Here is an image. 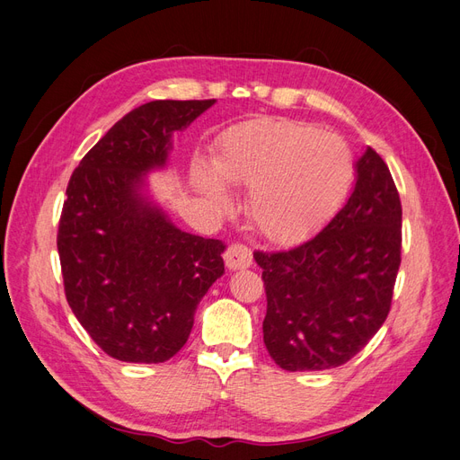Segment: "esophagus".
<instances>
[{"label":"esophagus","instance_id":"obj_1","mask_svg":"<svg viewBox=\"0 0 460 460\" xmlns=\"http://www.w3.org/2000/svg\"><path fill=\"white\" fill-rule=\"evenodd\" d=\"M225 262L228 270L249 269L252 267V252L243 243H232L225 253Z\"/></svg>","mask_w":460,"mask_h":460}]
</instances>
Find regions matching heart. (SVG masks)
Segmentation results:
<instances>
[{
	"label": "heart",
	"instance_id": "heart-1",
	"mask_svg": "<svg viewBox=\"0 0 460 460\" xmlns=\"http://www.w3.org/2000/svg\"><path fill=\"white\" fill-rule=\"evenodd\" d=\"M211 171L193 169V186L218 213L232 208L230 188L249 190L247 213L276 243L309 238L336 215L355 180V157L343 137L309 122L264 117L220 137Z\"/></svg>",
	"mask_w": 460,
	"mask_h": 460
}]
</instances>
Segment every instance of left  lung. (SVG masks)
I'll return each mask as SVG.
<instances>
[{
  "label": "left lung",
  "instance_id": "obj_1",
  "mask_svg": "<svg viewBox=\"0 0 460 460\" xmlns=\"http://www.w3.org/2000/svg\"><path fill=\"white\" fill-rule=\"evenodd\" d=\"M349 199L314 238L253 257L262 269V340L289 372L336 368L380 330L401 264V201L384 159L367 147Z\"/></svg>",
  "mask_w": 460,
  "mask_h": 460
}]
</instances>
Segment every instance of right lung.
I'll return each instance as SVG.
<instances>
[{
	"label": "right lung",
	"instance_id": "add662e5",
	"mask_svg": "<svg viewBox=\"0 0 460 460\" xmlns=\"http://www.w3.org/2000/svg\"><path fill=\"white\" fill-rule=\"evenodd\" d=\"M213 105L163 100L130 111L68 182L58 234L66 301L90 338L124 363L174 357L225 274L226 245L180 230L147 182L166 169L172 136Z\"/></svg>",
	"mask_w": 460,
	"mask_h": 460
}]
</instances>
